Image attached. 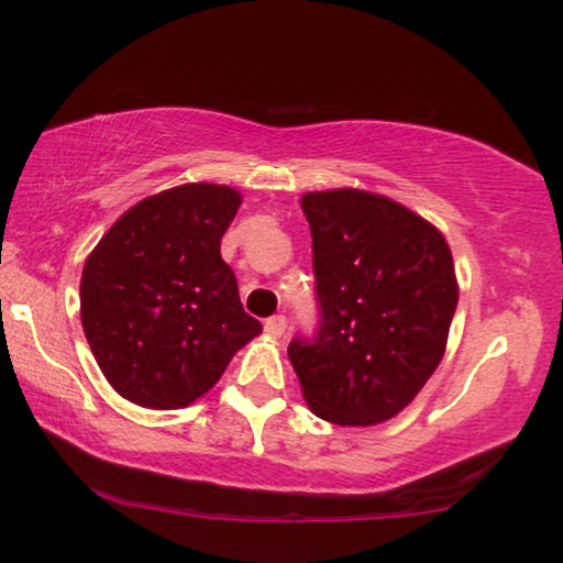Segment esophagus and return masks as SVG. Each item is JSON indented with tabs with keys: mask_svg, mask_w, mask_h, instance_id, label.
Instances as JSON below:
<instances>
[{
	"mask_svg": "<svg viewBox=\"0 0 563 563\" xmlns=\"http://www.w3.org/2000/svg\"><path fill=\"white\" fill-rule=\"evenodd\" d=\"M285 328H288V320H285L283 316H273L265 320V332H268L271 338H283Z\"/></svg>",
	"mask_w": 563,
	"mask_h": 563,
	"instance_id": "34e87169",
	"label": "esophagus"
}]
</instances>
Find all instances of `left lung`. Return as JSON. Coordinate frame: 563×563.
Masks as SVG:
<instances>
[{
    "mask_svg": "<svg viewBox=\"0 0 563 563\" xmlns=\"http://www.w3.org/2000/svg\"><path fill=\"white\" fill-rule=\"evenodd\" d=\"M312 235L320 328L288 357L312 415L379 424L440 365L460 300L444 235L393 198L360 188L300 198Z\"/></svg>",
    "mask_w": 563,
    "mask_h": 563,
    "instance_id": "obj_1",
    "label": "left lung"
}]
</instances>
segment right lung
<instances>
[{
	"instance_id": "add662e5",
	"label": "right lung",
	"mask_w": 563,
	"mask_h": 563,
	"mask_svg": "<svg viewBox=\"0 0 563 563\" xmlns=\"http://www.w3.org/2000/svg\"><path fill=\"white\" fill-rule=\"evenodd\" d=\"M241 208L231 186L184 184L131 206L89 253L81 325L103 377L129 402H196L263 325L247 316L221 238Z\"/></svg>"
}]
</instances>
